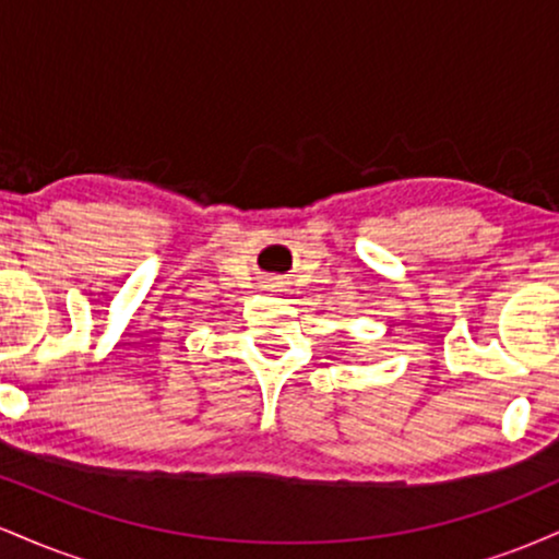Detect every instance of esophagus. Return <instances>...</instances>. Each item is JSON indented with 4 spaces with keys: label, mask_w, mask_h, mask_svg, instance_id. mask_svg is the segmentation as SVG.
<instances>
[{
    "label": "esophagus",
    "mask_w": 559,
    "mask_h": 559,
    "mask_svg": "<svg viewBox=\"0 0 559 559\" xmlns=\"http://www.w3.org/2000/svg\"><path fill=\"white\" fill-rule=\"evenodd\" d=\"M265 288H267V292H281V288H284V281L275 278V275H273V278L265 281Z\"/></svg>",
    "instance_id": "esophagus-1"
}]
</instances>
